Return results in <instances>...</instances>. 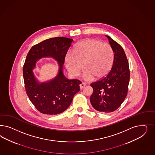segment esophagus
I'll return each mask as SVG.
<instances>
[{
	"label": "esophagus",
	"instance_id": "esophagus-1",
	"mask_svg": "<svg viewBox=\"0 0 155 155\" xmlns=\"http://www.w3.org/2000/svg\"><path fill=\"white\" fill-rule=\"evenodd\" d=\"M85 85H86V84H85V83H81L80 84V89L82 90V89L85 87Z\"/></svg>",
	"mask_w": 155,
	"mask_h": 155
}]
</instances>
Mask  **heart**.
<instances>
[{"mask_svg": "<svg viewBox=\"0 0 155 155\" xmlns=\"http://www.w3.org/2000/svg\"><path fill=\"white\" fill-rule=\"evenodd\" d=\"M114 52L111 46L96 39H86L75 45L72 52L65 57V66L70 73L77 76L84 65L83 77L85 80L104 78L111 70Z\"/></svg>", "mask_w": 155, "mask_h": 155, "instance_id": "1", "label": "heart"}]
</instances>
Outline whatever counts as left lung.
I'll use <instances>...</instances> for the list:
<instances>
[{
	"label": "left lung",
	"mask_w": 155,
	"mask_h": 155,
	"mask_svg": "<svg viewBox=\"0 0 155 155\" xmlns=\"http://www.w3.org/2000/svg\"><path fill=\"white\" fill-rule=\"evenodd\" d=\"M105 36L114 51V61L111 70L105 77L90 84L94 90L90 101L95 110L109 113L117 110L125 100L130 72L123 47L110 36Z\"/></svg>",
	"instance_id": "obj_1"
}]
</instances>
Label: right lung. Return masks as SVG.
Listing matches in <instances>:
<instances>
[{"instance_id":"add662e5","label":"right lung","mask_w":155,"mask_h":155,"mask_svg":"<svg viewBox=\"0 0 155 155\" xmlns=\"http://www.w3.org/2000/svg\"><path fill=\"white\" fill-rule=\"evenodd\" d=\"M72 41V39L65 37L50 38L32 46L27 55L23 69L25 91L31 103L41 114L62 113L80 91V80H69L63 72L65 55ZM45 57H51L58 61L60 70L54 79L40 84L35 79L32 70L36 61Z\"/></svg>"}]
</instances>
